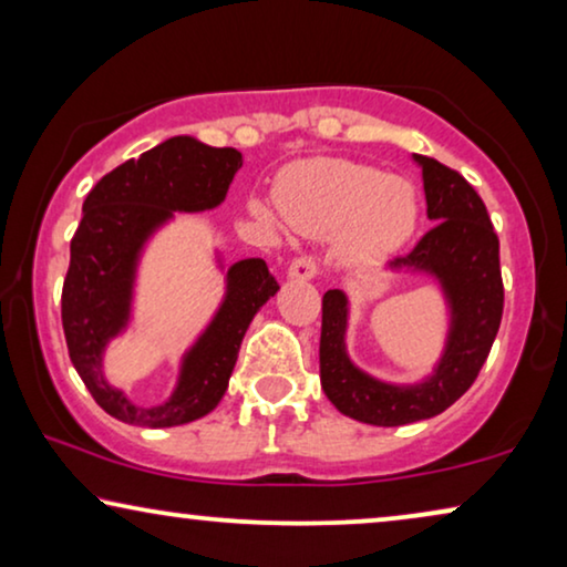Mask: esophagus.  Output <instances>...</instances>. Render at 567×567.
Masks as SVG:
<instances>
[{
    "label": "esophagus",
    "instance_id": "1",
    "mask_svg": "<svg viewBox=\"0 0 567 567\" xmlns=\"http://www.w3.org/2000/svg\"><path fill=\"white\" fill-rule=\"evenodd\" d=\"M315 276H317V262L312 255H301V258L291 260L289 278H293V281H312Z\"/></svg>",
    "mask_w": 567,
    "mask_h": 567
}]
</instances>
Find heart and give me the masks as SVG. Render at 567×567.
Returning a JSON list of instances; mask_svg holds the SVG:
<instances>
[{
	"label": "heart",
	"instance_id": "b5f03b06",
	"mask_svg": "<svg viewBox=\"0 0 567 567\" xmlns=\"http://www.w3.org/2000/svg\"><path fill=\"white\" fill-rule=\"evenodd\" d=\"M278 212L307 235L340 231L348 260H379L402 247L417 221V198L402 177L346 159L297 162L276 183ZM252 214L266 224L276 214L255 200Z\"/></svg>",
	"mask_w": 567,
	"mask_h": 567
}]
</instances>
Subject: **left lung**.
Wrapping results in <instances>:
<instances>
[{
  "label": "left lung",
  "mask_w": 567,
  "mask_h": 567,
  "mask_svg": "<svg viewBox=\"0 0 567 567\" xmlns=\"http://www.w3.org/2000/svg\"><path fill=\"white\" fill-rule=\"evenodd\" d=\"M423 169L429 219L436 221L413 250L390 260V270L433 276L449 307L444 353L415 384H390L348 359V297H322L320 382L340 413L369 425H405L452 408L475 382L491 353L503 317L498 235L477 190L441 162L413 154Z\"/></svg>",
  "instance_id": "left-lung-1"
}]
</instances>
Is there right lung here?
Wrapping results in <instances>:
<instances>
[{
  "mask_svg": "<svg viewBox=\"0 0 567 567\" xmlns=\"http://www.w3.org/2000/svg\"><path fill=\"white\" fill-rule=\"evenodd\" d=\"M239 167L243 154L231 146L219 150L193 136H173L123 162L84 198L61 291V324L76 374L97 405L123 423L173 429L212 413L227 392L252 317L278 291L266 260H237L227 268L219 309L185 351L175 390L162 405H134L123 390L107 384L103 355L107 343L128 328L144 245L175 212L219 206Z\"/></svg>",
  "mask_w": 567,
  "mask_h": 567,
  "instance_id": "1",
  "label": "right lung"
}]
</instances>
